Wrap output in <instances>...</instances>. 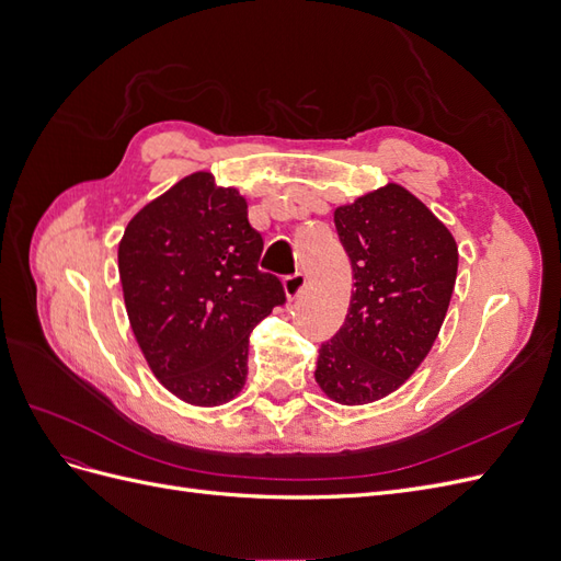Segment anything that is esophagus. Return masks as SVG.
I'll return each mask as SVG.
<instances>
[{
	"mask_svg": "<svg viewBox=\"0 0 561 561\" xmlns=\"http://www.w3.org/2000/svg\"><path fill=\"white\" fill-rule=\"evenodd\" d=\"M304 287H307V276L304 274H293L283 278V293L287 299H297L304 293Z\"/></svg>",
	"mask_w": 561,
	"mask_h": 561,
	"instance_id": "34e87169",
	"label": "esophagus"
}]
</instances>
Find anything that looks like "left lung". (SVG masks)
I'll use <instances>...</instances> for the list:
<instances>
[{"label": "left lung", "instance_id": "left-lung-1", "mask_svg": "<svg viewBox=\"0 0 561 561\" xmlns=\"http://www.w3.org/2000/svg\"><path fill=\"white\" fill-rule=\"evenodd\" d=\"M355 290L342 330L318 351L330 400L377 402L410 379L443 328L458 268L451 231L404 186L388 182L334 208Z\"/></svg>", "mask_w": 561, "mask_h": 561}]
</instances>
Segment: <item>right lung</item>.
I'll use <instances>...</instances> for the list:
<instances>
[{
	"instance_id": "right-lung-1",
	"label": "right lung",
	"mask_w": 561,
	"mask_h": 561,
	"mask_svg": "<svg viewBox=\"0 0 561 561\" xmlns=\"http://www.w3.org/2000/svg\"><path fill=\"white\" fill-rule=\"evenodd\" d=\"M264 241L248 201L198 171L130 217L118 241V278L151 375L194 407L241 393L250 332L285 301L257 268Z\"/></svg>"
}]
</instances>
